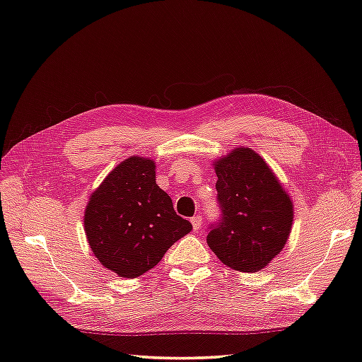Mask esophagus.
<instances>
[{"label": "esophagus", "mask_w": 362, "mask_h": 362, "mask_svg": "<svg viewBox=\"0 0 362 362\" xmlns=\"http://www.w3.org/2000/svg\"><path fill=\"white\" fill-rule=\"evenodd\" d=\"M192 225H193V230L198 231L201 228V225H203V218H201L199 216L192 217Z\"/></svg>", "instance_id": "obj_1"}]
</instances>
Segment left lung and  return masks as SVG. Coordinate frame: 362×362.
Here are the masks:
<instances>
[{
	"label": "left lung",
	"mask_w": 362,
	"mask_h": 362,
	"mask_svg": "<svg viewBox=\"0 0 362 362\" xmlns=\"http://www.w3.org/2000/svg\"><path fill=\"white\" fill-rule=\"evenodd\" d=\"M214 166L220 218L207 230V244L226 267L259 272L289 238L293 218L289 194L254 150H233Z\"/></svg>",
	"instance_id": "left-lung-1"
}]
</instances>
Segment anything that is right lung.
Masks as SVG:
<instances>
[{
	"label": "right lung",
	"instance_id": "obj_1",
	"mask_svg": "<svg viewBox=\"0 0 362 362\" xmlns=\"http://www.w3.org/2000/svg\"><path fill=\"white\" fill-rule=\"evenodd\" d=\"M155 168L148 158H127L105 177L86 207L89 246L102 265L121 278H137L156 267L193 228L158 187Z\"/></svg>",
	"mask_w": 362,
	"mask_h": 362
}]
</instances>
